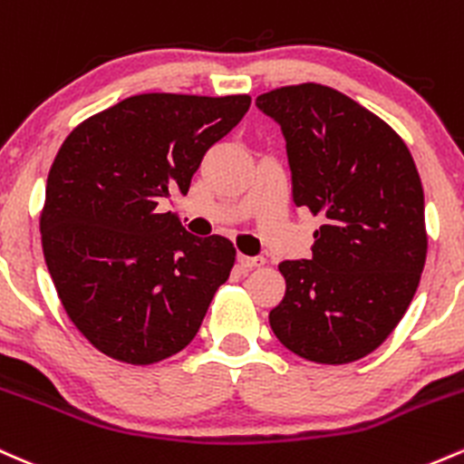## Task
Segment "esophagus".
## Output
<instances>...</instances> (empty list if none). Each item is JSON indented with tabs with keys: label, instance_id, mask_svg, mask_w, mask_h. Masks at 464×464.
Masks as SVG:
<instances>
[{
	"label": "esophagus",
	"instance_id": "34e87169",
	"mask_svg": "<svg viewBox=\"0 0 464 464\" xmlns=\"http://www.w3.org/2000/svg\"><path fill=\"white\" fill-rule=\"evenodd\" d=\"M264 259L262 256H237V264H240L242 268H257V266H264Z\"/></svg>",
	"mask_w": 464,
	"mask_h": 464
}]
</instances>
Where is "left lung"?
<instances>
[{
  "instance_id": "obj_1",
  "label": "left lung",
  "mask_w": 464,
  "mask_h": 464,
  "mask_svg": "<svg viewBox=\"0 0 464 464\" xmlns=\"http://www.w3.org/2000/svg\"><path fill=\"white\" fill-rule=\"evenodd\" d=\"M256 105L282 127L295 205L324 218L313 257L279 264L275 337L314 363L363 359L403 319L425 266L414 158L385 121L325 85H288Z\"/></svg>"
}]
</instances>
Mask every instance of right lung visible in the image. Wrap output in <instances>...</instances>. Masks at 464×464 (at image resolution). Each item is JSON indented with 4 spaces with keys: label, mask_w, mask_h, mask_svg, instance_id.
Returning a JSON list of instances; mask_svg holds the SVG:
<instances>
[{
    "label": "right lung",
    "mask_w": 464,
    "mask_h": 464,
    "mask_svg": "<svg viewBox=\"0 0 464 464\" xmlns=\"http://www.w3.org/2000/svg\"><path fill=\"white\" fill-rule=\"evenodd\" d=\"M251 108V96L139 94L83 121L45 182L42 244L61 304L103 354L150 365L200 330L236 248L198 237L171 211L208 147Z\"/></svg>",
    "instance_id": "obj_1"
}]
</instances>
